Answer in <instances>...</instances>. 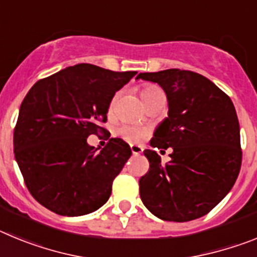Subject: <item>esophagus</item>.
<instances>
[{"label": "esophagus", "mask_w": 257, "mask_h": 257, "mask_svg": "<svg viewBox=\"0 0 257 257\" xmlns=\"http://www.w3.org/2000/svg\"><path fill=\"white\" fill-rule=\"evenodd\" d=\"M130 148H131V152H133V154H135V156H139V154H142L143 151H144L142 145H138V144H133Z\"/></svg>", "instance_id": "1"}]
</instances>
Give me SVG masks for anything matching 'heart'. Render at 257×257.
I'll use <instances>...</instances> for the list:
<instances>
[{"label": "heart", "mask_w": 257, "mask_h": 257, "mask_svg": "<svg viewBox=\"0 0 257 257\" xmlns=\"http://www.w3.org/2000/svg\"><path fill=\"white\" fill-rule=\"evenodd\" d=\"M158 94H162V90L156 85H147L140 90V96H142V100L144 103H147L149 99H152V97ZM117 133L122 139H124L128 143L143 142L144 139H147V136L149 134L148 130L138 126H131V124H123V126L118 128Z\"/></svg>", "instance_id": "obj_1"}]
</instances>
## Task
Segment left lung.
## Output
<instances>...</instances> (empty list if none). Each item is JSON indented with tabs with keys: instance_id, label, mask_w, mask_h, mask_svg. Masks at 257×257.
I'll return each mask as SVG.
<instances>
[{
	"instance_id": "left-lung-1",
	"label": "left lung",
	"mask_w": 257,
	"mask_h": 257,
	"mask_svg": "<svg viewBox=\"0 0 257 257\" xmlns=\"http://www.w3.org/2000/svg\"><path fill=\"white\" fill-rule=\"evenodd\" d=\"M136 79L163 88L169 113L145 149L149 171L139 180L140 198L154 216L190 221L205 216L230 192L242 152L230 97L206 77L190 70L140 73ZM153 148H173L163 166Z\"/></svg>"
}]
</instances>
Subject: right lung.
<instances>
[{
	"instance_id": "1",
	"label": "right lung",
	"mask_w": 257,
	"mask_h": 257,
	"mask_svg": "<svg viewBox=\"0 0 257 257\" xmlns=\"http://www.w3.org/2000/svg\"><path fill=\"white\" fill-rule=\"evenodd\" d=\"M138 72L76 64L33 85L19 109L14 153L31 194L63 216L87 215L105 203L112 183L131 157L110 138L97 152L91 134L105 133L109 104Z\"/></svg>"
}]
</instances>
